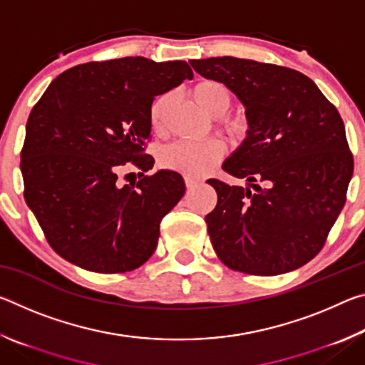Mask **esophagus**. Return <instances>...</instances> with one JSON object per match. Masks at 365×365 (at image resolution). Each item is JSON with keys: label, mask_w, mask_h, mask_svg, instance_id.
I'll return each instance as SVG.
<instances>
[{"label": "esophagus", "mask_w": 365, "mask_h": 365, "mask_svg": "<svg viewBox=\"0 0 365 365\" xmlns=\"http://www.w3.org/2000/svg\"><path fill=\"white\" fill-rule=\"evenodd\" d=\"M201 183V178L200 177H191V175H185V185H187V188L191 190L195 188L196 185Z\"/></svg>", "instance_id": "esophagus-1"}]
</instances>
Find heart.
<instances>
[{
	"label": "heart",
	"mask_w": 365,
	"mask_h": 365,
	"mask_svg": "<svg viewBox=\"0 0 365 365\" xmlns=\"http://www.w3.org/2000/svg\"><path fill=\"white\" fill-rule=\"evenodd\" d=\"M195 101L207 115L222 117L227 114V110L232 106V93L224 83L215 82V80H202L196 83L191 90ZM165 108V96L151 106L150 120L153 128H160L163 125V115ZM222 128L228 133H238L242 130L238 120H222ZM224 148L217 140H207L202 143H182L170 145L169 148L160 153V165L164 169L180 172L183 175L197 177L212 168V165L220 159Z\"/></svg>",
	"instance_id": "heart-1"
}]
</instances>
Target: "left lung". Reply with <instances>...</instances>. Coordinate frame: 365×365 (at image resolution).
Segmentation results:
<instances>
[{"instance_id":"8db88e82","label":"left lung","mask_w":365,"mask_h":365,"mask_svg":"<svg viewBox=\"0 0 365 365\" xmlns=\"http://www.w3.org/2000/svg\"><path fill=\"white\" fill-rule=\"evenodd\" d=\"M190 64L224 83L248 120L243 143L222 165L248 187L209 180L217 191V206L205 219L214 251L227 267L251 275L301 267L322 250L353 177L336 108L288 67L232 56Z\"/></svg>"}]
</instances>
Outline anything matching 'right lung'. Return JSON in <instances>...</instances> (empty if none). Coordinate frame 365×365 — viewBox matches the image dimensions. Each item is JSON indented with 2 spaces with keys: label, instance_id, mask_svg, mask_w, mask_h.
<instances>
[{
  "label": "right lung",
  "instance_id": "add662e5",
  "mask_svg": "<svg viewBox=\"0 0 365 365\" xmlns=\"http://www.w3.org/2000/svg\"><path fill=\"white\" fill-rule=\"evenodd\" d=\"M185 61L120 58L72 67L53 80L29 115L21 153L24 197L51 248L78 267L119 274L156 250L160 220L182 200L174 170L120 187L127 163L143 172L151 104L183 80Z\"/></svg>",
  "mask_w": 365,
  "mask_h": 365
}]
</instances>
